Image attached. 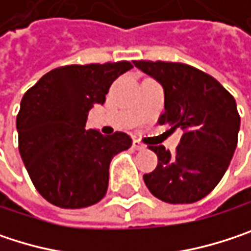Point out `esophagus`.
<instances>
[{
  "instance_id": "esophagus-1",
  "label": "esophagus",
  "mask_w": 251,
  "mask_h": 251,
  "mask_svg": "<svg viewBox=\"0 0 251 251\" xmlns=\"http://www.w3.org/2000/svg\"><path fill=\"white\" fill-rule=\"evenodd\" d=\"M132 145H133V148H135V150H138V151H142V150H145V145H144L141 141H138V139H135V141L132 142Z\"/></svg>"
}]
</instances>
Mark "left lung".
I'll use <instances>...</instances> for the list:
<instances>
[{
    "instance_id": "8db88e82",
    "label": "left lung",
    "mask_w": 251,
    "mask_h": 251,
    "mask_svg": "<svg viewBox=\"0 0 251 251\" xmlns=\"http://www.w3.org/2000/svg\"><path fill=\"white\" fill-rule=\"evenodd\" d=\"M133 65L164 88L158 124L183 130L173 154L163 145H150L158 164L144 181L163 202H198L220 183L234 155L240 129L235 100L214 76L195 67L163 61Z\"/></svg>"
}]
</instances>
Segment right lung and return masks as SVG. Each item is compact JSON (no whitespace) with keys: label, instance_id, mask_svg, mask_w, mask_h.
Returning a JSON list of instances; mask_svg holds the SVG:
<instances>
[{"label":"right lung","instance_id":"obj_1","mask_svg":"<svg viewBox=\"0 0 251 251\" xmlns=\"http://www.w3.org/2000/svg\"><path fill=\"white\" fill-rule=\"evenodd\" d=\"M130 68L127 61L65 65L25 91L16 121L19 151L34 187L52 205L78 209L104 198L110 161L132 139L125 132L87 130V116Z\"/></svg>","mask_w":251,"mask_h":251}]
</instances>
